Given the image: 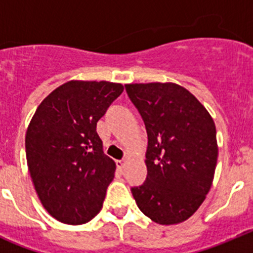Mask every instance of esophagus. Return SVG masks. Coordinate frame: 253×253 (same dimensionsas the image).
<instances>
[{
	"mask_svg": "<svg viewBox=\"0 0 253 253\" xmlns=\"http://www.w3.org/2000/svg\"><path fill=\"white\" fill-rule=\"evenodd\" d=\"M116 166H118V169H119V171H123V169H124L125 166V161H116Z\"/></svg>",
	"mask_w": 253,
	"mask_h": 253,
	"instance_id": "esophagus-1",
	"label": "esophagus"
}]
</instances>
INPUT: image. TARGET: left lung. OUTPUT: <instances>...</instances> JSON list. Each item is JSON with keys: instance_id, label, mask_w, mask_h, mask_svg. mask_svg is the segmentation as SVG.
<instances>
[{"instance_id": "1", "label": "left lung", "mask_w": 253, "mask_h": 253, "mask_svg": "<svg viewBox=\"0 0 253 253\" xmlns=\"http://www.w3.org/2000/svg\"><path fill=\"white\" fill-rule=\"evenodd\" d=\"M125 90L148 135L147 178L131 194L153 222H184L211 187L218 158L215 124L195 96L176 84H130Z\"/></svg>"}]
</instances>
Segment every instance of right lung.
<instances>
[{"mask_svg": "<svg viewBox=\"0 0 253 253\" xmlns=\"http://www.w3.org/2000/svg\"><path fill=\"white\" fill-rule=\"evenodd\" d=\"M124 87L106 81H69L38 106L25 137L29 172L53 218L84 224L102 208L115 162L102 151L96 124Z\"/></svg>", "mask_w": 253, "mask_h": 253, "instance_id": "obj_1", "label": "right lung"}]
</instances>
